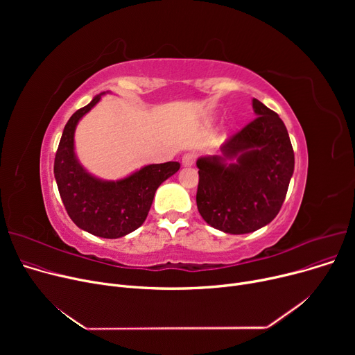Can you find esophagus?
Listing matches in <instances>:
<instances>
[{
	"label": "esophagus",
	"mask_w": 355,
	"mask_h": 355,
	"mask_svg": "<svg viewBox=\"0 0 355 355\" xmlns=\"http://www.w3.org/2000/svg\"><path fill=\"white\" fill-rule=\"evenodd\" d=\"M196 162V154L194 153H187L182 155V165L184 166H191Z\"/></svg>",
	"instance_id": "1"
}]
</instances>
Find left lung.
Here are the masks:
<instances>
[{"label":"left lung","mask_w":355,"mask_h":355,"mask_svg":"<svg viewBox=\"0 0 355 355\" xmlns=\"http://www.w3.org/2000/svg\"><path fill=\"white\" fill-rule=\"evenodd\" d=\"M256 119L197 159V209L211 227L245 234L263 227L285 201L295 168L288 129L276 112L252 101Z\"/></svg>","instance_id":"1"}]
</instances>
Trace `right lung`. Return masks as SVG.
<instances>
[{"instance_id":"add662e5","label":"right lung","mask_w":355,"mask_h":355,"mask_svg":"<svg viewBox=\"0 0 355 355\" xmlns=\"http://www.w3.org/2000/svg\"><path fill=\"white\" fill-rule=\"evenodd\" d=\"M102 95L105 92L67 121L54 158V178L74 225L93 236L118 239L142 226L157 189L180 170V162L149 164L116 181L87 173L74 153V130Z\"/></svg>"}]
</instances>
